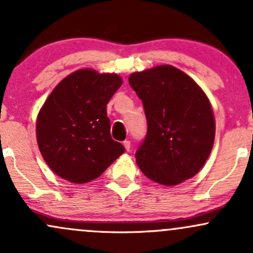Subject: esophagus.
Returning <instances> with one entry per match:
<instances>
[{
	"label": "esophagus",
	"instance_id": "esophagus-1",
	"mask_svg": "<svg viewBox=\"0 0 253 253\" xmlns=\"http://www.w3.org/2000/svg\"><path fill=\"white\" fill-rule=\"evenodd\" d=\"M123 144H124V146H125V149H126V151H129V149H130V141L129 140H125Z\"/></svg>",
	"mask_w": 253,
	"mask_h": 253
}]
</instances>
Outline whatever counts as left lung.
<instances>
[{"instance_id": "1", "label": "left lung", "mask_w": 253, "mask_h": 253, "mask_svg": "<svg viewBox=\"0 0 253 253\" xmlns=\"http://www.w3.org/2000/svg\"><path fill=\"white\" fill-rule=\"evenodd\" d=\"M129 85L143 101L147 134L135 152L147 178L177 185L201 170L213 149L215 120L210 98L171 65L133 72Z\"/></svg>"}]
</instances>
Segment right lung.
Masks as SVG:
<instances>
[{"instance_id": "add662e5", "label": "right lung", "mask_w": 253, "mask_h": 253, "mask_svg": "<svg viewBox=\"0 0 253 253\" xmlns=\"http://www.w3.org/2000/svg\"><path fill=\"white\" fill-rule=\"evenodd\" d=\"M123 84L117 74L81 69L52 90L37 118L43 161L60 178L86 183L125 152L110 136L107 103Z\"/></svg>"}]
</instances>
